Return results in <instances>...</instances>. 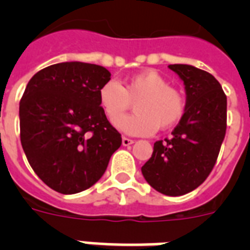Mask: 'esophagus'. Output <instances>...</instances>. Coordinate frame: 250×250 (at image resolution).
I'll use <instances>...</instances> for the list:
<instances>
[{
  "mask_svg": "<svg viewBox=\"0 0 250 250\" xmlns=\"http://www.w3.org/2000/svg\"><path fill=\"white\" fill-rule=\"evenodd\" d=\"M133 144V140L132 139H128V137H122V145L123 146H129V145Z\"/></svg>",
  "mask_w": 250,
  "mask_h": 250,
  "instance_id": "34e87169",
  "label": "esophagus"
}]
</instances>
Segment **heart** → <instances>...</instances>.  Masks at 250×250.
Returning <instances> with one entry per match:
<instances>
[{
    "mask_svg": "<svg viewBox=\"0 0 250 250\" xmlns=\"http://www.w3.org/2000/svg\"><path fill=\"white\" fill-rule=\"evenodd\" d=\"M132 102L137 111L121 118ZM98 102L107 121L113 123L120 117L115 127L133 136H149L158 128H170L184 113L182 93L154 70L133 75L123 86L110 80L98 92Z\"/></svg>",
    "mask_w": 250,
    "mask_h": 250,
    "instance_id": "1",
    "label": "heart"
}]
</instances>
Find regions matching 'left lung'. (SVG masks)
<instances>
[{
	"label": "left lung",
	"instance_id": "obj_1",
	"mask_svg": "<svg viewBox=\"0 0 250 250\" xmlns=\"http://www.w3.org/2000/svg\"><path fill=\"white\" fill-rule=\"evenodd\" d=\"M186 89V109L171 139L156 141L141 172L149 186L166 196H182L205 182L226 135L227 97L211 74L170 64Z\"/></svg>",
	"mask_w": 250,
	"mask_h": 250
}]
</instances>
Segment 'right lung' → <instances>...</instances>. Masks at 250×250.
<instances>
[{"label":"right lung","mask_w":250,"mask_h":250,"mask_svg":"<svg viewBox=\"0 0 250 250\" xmlns=\"http://www.w3.org/2000/svg\"><path fill=\"white\" fill-rule=\"evenodd\" d=\"M111 74L62 62L32 76L19 104L21 141L36 175L52 189L79 193L97 183L122 144L98 102Z\"/></svg>","instance_id":"add662e5"}]
</instances>
